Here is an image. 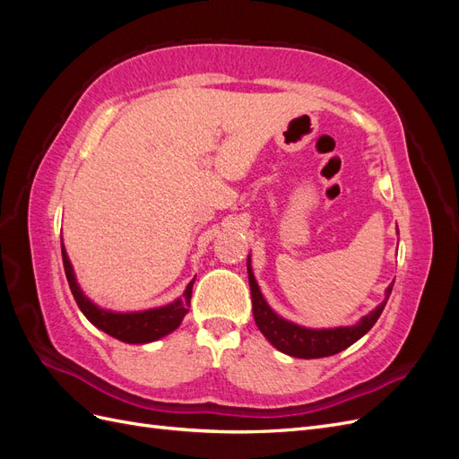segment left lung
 I'll use <instances>...</instances> for the list:
<instances>
[{"label":"left lung","mask_w":459,"mask_h":459,"mask_svg":"<svg viewBox=\"0 0 459 459\" xmlns=\"http://www.w3.org/2000/svg\"><path fill=\"white\" fill-rule=\"evenodd\" d=\"M247 270H248V285H251L255 322L262 331V335L266 337L277 351L295 358H304V359L333 356L344 349H349V346L356 342L359 337H364L379 319L393 290V285H388L386 299L371 314L359 319L358 325L337 327V329H307V327L287 322V319L280 317L268 307V302L264 300L258 283L255 280V273L251 270V258L247 260Z\"/></svg>","instance_id":"8db88e82"}]
</instances>
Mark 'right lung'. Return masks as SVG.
Listing matches in <instances>:
<instances>
[{
    "instance_id": "right-lung-1",
    "label": "right lung",
    "mask_w": 459,
    "mask_h": 459,
    "mask_svg": "<svg viewBox=\"0 0 459 459\" xmlns=\"http://www.w3.org/2000/svg\"><path fill=\"white\" fill-rule=\"evenodd\" d=\"M61 253H63V266L66 273V281L71 285L73 297L78 304V308L84 312V316L90 319V322L100 327L101 331L108 333L110 337H115L122 342H132V344H142V342H151L157 341L164 335L172 333L179 324H182L184 316L189 312V304H191V293H193V280L182 299L174 300L169 307L162 308H152L145 312H132V314H117V312H108L103 308H97L95 304L82 293L76 280H74V272L71 262H68V256L65 253V247L61 245Z\"/></svg>"
}]
</instances>
